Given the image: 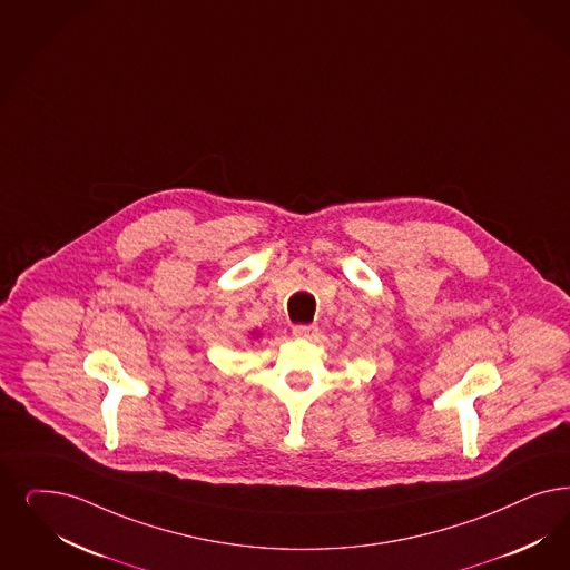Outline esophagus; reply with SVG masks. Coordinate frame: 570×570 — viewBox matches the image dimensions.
Listing matches in <instances>:
<instances>
[{"label":"esophagus","mask_w":570,"mask_h":570,"mask_svg":"<svg viewBox=\"0 0 570 570\" xmlns=\"http://www.w3.org/2000/svg\"><path fill=\"white\" fill-rule=\"evenodd\" d=\"M317 328H315L314 324H296L295 328H293V334L298 336V338H307V336H312Z\"/></svg>","instance_id":"34e87169"}]
</instances>
